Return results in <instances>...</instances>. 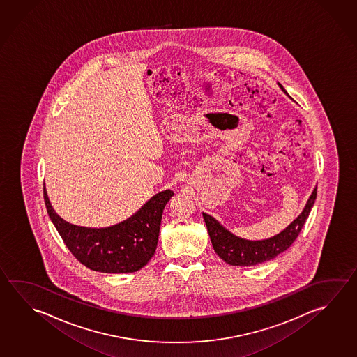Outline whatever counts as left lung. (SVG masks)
Returning a JSON list of instances; mask_svg holds the SVG:
<instances>
[{"mask_svg": "<svg viewBox=\"0 0 357 357\" xmlns=\"http://www.w3.org/2000/svg\"><path fill=\"white\" fill-rule=\"evenodd\" d=\"M316 197H317V188L313 190L302 214L299 215L291 225H288L282 233H279L273 238L257 240V241L241 239L239 236H235L234 234L222 227L219 221L215 220L213 216L202 213L215 253L230 266H257L263 261L275 258L277 255L283 253L291 247L293 241L297 239L308 215L311 213Z\"/></svg>", "mask_w": 357, "mask_h": 357, "instance_id": "left-lung-1", "label": "left lung"}]
</instances>
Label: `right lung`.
Segmentation results:
<instances>
[{
  "label": "right lung",
  "mask_w": 357,
  "mask_h": 357,
  "mask_svg": "<svg viewBox=\"0 0 357 357\" xmlns=\"http://www.w3.org/2000/svg\"><path fill=\"white\" fill-rule=\"evenodd\" d=\"M174 196L171 190L155 195L130 219L104 229L77 227L63 220L46 194L47 214L65 245L73 255L91 271L102 273H133L155 255L163 208Z\"/></svg>",
  "instance_id": "1"
}]
</instances>
